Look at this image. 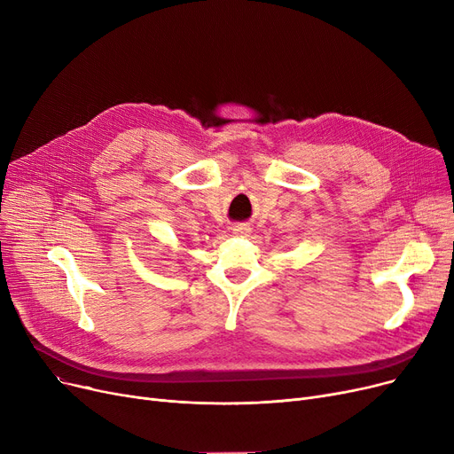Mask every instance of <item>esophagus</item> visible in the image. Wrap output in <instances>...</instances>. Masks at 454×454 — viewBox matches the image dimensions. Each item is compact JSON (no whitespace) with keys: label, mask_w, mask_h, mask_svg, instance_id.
I'll return each instance as SVG.
<instances>
[{"label":"esophagus","mask_w":454,"mask_h":454,"mask_svg":"<svg viewBox=\"0 0 454 454\" xmlns=\"http://www.w3.org/2000/svg\"><path fill=\"white\" fill-rule=\"evenodd\" d=\"M248 233H250V228L247 224L233 226V235H237V237H247Z\"/></svg>","instance_id":"esophagus-1"}]
</instances>
